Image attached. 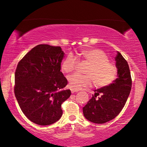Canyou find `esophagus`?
Masks as SVG:
<instances>
[{
  "mask_svg": "<svg viewBox=\"0 0 147 147\" xmlns=\"http://www.w3.org/2000/svg\"><path fill=\"white\" fill-rule=\"evenodd\" d=\"M79 90H76V89H71V93H75V92H78Z\"/></svg>",
  "mask_w": 147,
  "mask_h": 147,
  "instance_id": "1",
  "label": "esophagus"
}]
</instances>
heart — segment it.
Returning a JSON list of instances; mask_svg holds the SVG:
<instances>
[{
	"label": "heart",
	"instance_id": "1",
	"mask_svg": "<svg viewBox=\"0 0 147 147\" xmlns=\"http://www.w3.org/2000/svg\"><path fill=\"white\" fill-rule=\"evenodd\" d=\"M78 56L88 62L89 65L85 71L86 74H74L67 77L70 88L78 90L88 88L94 83L97 88L109 86L116 80L117 67L109 61V57L103 51L97 48L83 50ZM78 60L73 54H68L61 64V68L65 73H70L76 69Z\"/></svg>",
	"mask_w": 147,
	"mask_h": 147
}]
</instances>
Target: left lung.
I'll return each instance as SVG.
<instances>
[{"label":"left lung","mask_w":147,"mask_h":147,"mask_svg":"<svg viewBox=\"0 0 147 147\" xmlns=\"http://www.w3.org/2000/svg\"><path fill=\"white\" fill-rule=\"evenodd\" d=\"M117 78L109 86L94 91L95 94L83 107L84 117L91 122L103 124L119 114L124 107L132 86L128 63L120 52L115 57Z\"/></svg>","instance_id":"1"}]
</instances>
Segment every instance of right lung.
Returning <instances> with one entry per match:
<instances>
[{
  "instance_id": "1",
  "label": "right lung",
  "mask_w": 147,
  "mask_h": 147,
  "mask_svg": "<svg viewBox=\"0 0 147 147\" xmlns=\"http://www.w3.org/2000/svg\"><path fill=\"white\" fill-rule=\"evenodd\" d=\"M64 53L60 46L40 44L27 53L17 65L14 91L21 110L40 125L56 123L62 115L61 105L71 95L60 71Z\"/></svg>"
}]
</instances>
